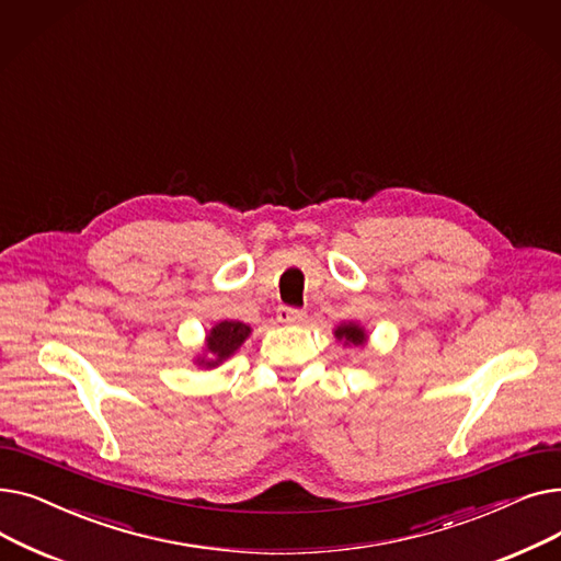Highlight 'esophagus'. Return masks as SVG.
Segmentation results:
<instances>
[{
  "mask_svg": "<svg viewBox=\"0 0 561 561\" xmlns=\"http://www.w3.org/2000/svg\"><path fill=\"white\" fill-rule=\"evenodd\" d=\"M305 318H307V313L296 307H279L277 309V320L284 322V325H300V322H305Z\"/></svg>",
  "mask_w": 561,
  "mask_h": 561,
  "instance_id": "obj_1",
  "label": "esophagus"
}]
</instances>
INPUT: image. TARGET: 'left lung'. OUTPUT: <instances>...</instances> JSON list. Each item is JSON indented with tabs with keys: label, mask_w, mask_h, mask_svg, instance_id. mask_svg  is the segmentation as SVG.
Returning <instances> with one entry per match:
<instances>
[{
	"label": "left lung",
	"mask_w": 561,
	"mask_h": 561,
	"mask_svg": "<svg viewBox=\"0 0 561 561\" xmlns=\"http://www.w3.org/2000/svg\"><path fill=\"white\" fill-rule=\"evenodd\" d=\"M334 336L343 341L345 345H364L366 343V332L357 325V322H343L334 330Z\"/></svg>",
	"instance_id": "left-lung-1"
}]
</instances>
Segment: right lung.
Masks as SVG:
<instances>
[{
    "label": "right lung",
    "instance_id": "obj_1",
    "mask_svg": "<svg viewBox=\"0 0 561 561\" xmlns=\"http://www.w3.org/2000/svg\"><path fill=\"white\" fill-rule=\"evenodd\" d=\"M250 325L239 320H220L216 328H211L209 336H206V352L211 359H197L204 368H216L225 359H229L236 350L243 345V341L250 336Z\"/></svg>",
    "mask_w": 561,
    "mask_h": 561
}]
</instances>
